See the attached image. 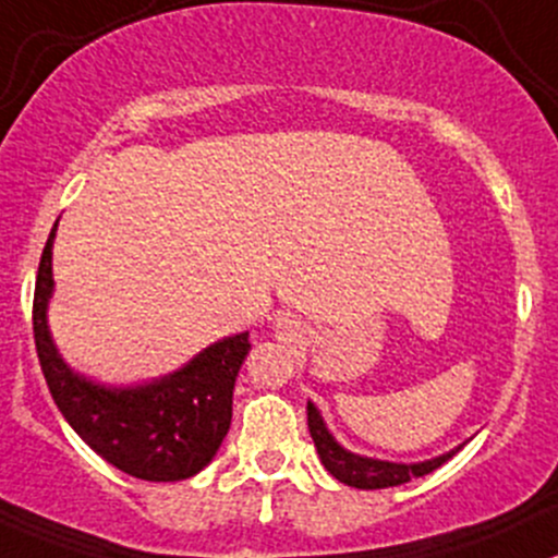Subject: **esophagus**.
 <instances>
[{"label": "esophagus", "mask_w": 558, "mask_h": 558, "mask_svg": "<svg viewBox=\"0 0 558 558\" xmlns=\"http://www.w3.org/2000/svg\"><path fill=\"white\" fill-rule=\"evenodd\" d=\"M278 328L283 330L286 336H291V333H293V328H296V323H293V320H280V323H278Z\"/></svg>", "instance_id": "esophagus-1"}]
</instances>
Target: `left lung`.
<instances>
[{
	"label": "left lung",
	"instance_id": "left-lung-1",
	"mask_svg": "<svg viewBox=\"0 0 558 558\" xmlns=\"http://www.w3.org/2000/svg\"><path fill=\"white\" fill-rule=\"evenodd\" d=\"M307 426L312 439H315V448L320 452V461L330 474L336 476L339 482H344L349 487H360V489H384V487H397L405 485V482L415 480V476L432 474L434 469L442 466L445 461H450L458 450L445 452V456L434 458V461H424V463H387V461H373V458H360L347 452L344 448L336 445V439L330 437L326 424H323L320 413L317 408L307 402Z\"/></svg>",
	"mask_w": 558,
	"mask_h": 558
}]
</instances>
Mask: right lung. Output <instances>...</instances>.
I'll use <instances>...</instances> for the list:
<instances>
[{"instance_id": "obj_1", "label": "right lung", "mask_w": 558, "mask_h": 558, "mask_svg": "<svg viewBox=\"0 0 558 558\" xmlns=\"http://www.w3.org/2000/svg\"><path fill=\"white\" fill-rule=\"evenodd\" d=\"M54 228L41 251L34 289V344L54 405L97 456L124 474L145 482H180L198 474L230 428L232 389L251 349L248 333L211 344L174 376L148 387L102 389L73 376L47 330Z\"/></svg>"}]
</instances>
